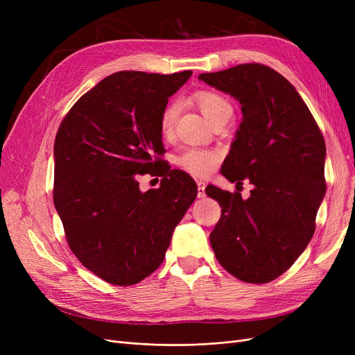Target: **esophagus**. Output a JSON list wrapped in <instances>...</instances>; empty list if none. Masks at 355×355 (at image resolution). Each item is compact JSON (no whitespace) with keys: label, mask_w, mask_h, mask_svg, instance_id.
Listing matches in <instances>:
<instances>
[{"label":"esophagus","mask_w":355,"mask_h":355,"mask_svg":"<svg viewBox=\"0 0 355 355\" xmlns=\"http://www.w3.org/2000/svg\"><path fill=\"white\" fill-rule=\"evenodd\" d=\"M197 187H198V197H200V198L206 197V182L197 180Z\"/></svg>","instance_id":"34e87169"}]
</instances>
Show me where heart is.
Here are the masks:
<instances>
[{"instance_id":"b5f03b06","label":"heart","mask_w":355,"mask_h":355,"mask_svg":"<svg viewBox=\"0 0 355 355\" xmlns=\"http://www.w3.org/2000/svg\"><path fill=\"white\" fill-rule=\"evenodd\" d=\"M194 99L201 108L202 114L207 116L210 123L216 121L219 116L227 112H232L230 102L222 94L210 90H198ZM179 115V102L171 101L159 116V128L164 136L171 135ZM220 155L210 149L204 148H188L178 157V164L196 176H207L219 164Z\"/></svg>"}]
</instances>
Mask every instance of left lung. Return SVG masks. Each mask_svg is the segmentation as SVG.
I'll return each instance as SVG.
<instances>
[{
	"label": "left lung",
	"mask_w": 355,
	"mask_h": 355,
	"mask_svg": "<svg viewBox=\"0 0 355 355\" xmlns=\"http://www.w3.org/2000/svg\"><path fill=\"white\" fill-rule=\"evenodd\" d=\"M241 103L222 175L253 185L250 197L209 185L220 219L210 234L219 263L245 283H270L286 272L315 231L326 194V144L313 114L283 75L261 63H243L198 75Z\"/></svg>",
	"instance_id": "obj_1"
}]
</instances>
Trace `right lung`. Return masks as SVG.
I'll return each mask as SVG.
<instances>
[{"label": "right lung", "instance_id": "1", "mask_svg": "<svg viewBox=\"0 0 355 355\" xmlns=\"http://www.w3.org/2000/svg\"><path fill=\"white\" fill-rule=\"evenodd\" d=\"M192 71H121L75 102L55 141L53 201L78 261L103 282L133 286L163 262L197 184L170 170L159 116ZM154 171L160 188L142 193L137 176Z\"/></svg>", "mask_w": 355, "mask_h": 355}]
</instances>
